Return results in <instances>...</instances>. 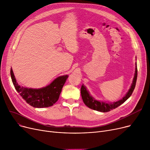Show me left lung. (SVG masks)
I'll use <instances>...</instances> for the list:
<instances>
[{
    "instance_id": "8db88e82",
    "label": "left lung",
    "mask_w": 150,
    "mask_h": 150,
    "mask_svg": "<svg viewBox=\"0 0 150 150\" xmlns=\"http://www.w3.org/2000/svg\"><path fill=\"white\" fill-rule=\"evenodd\" d=\"M137 77V63H136V69H135V74L134 76V78L132 80V83L131 84V87L127 93L125 94V96L120 100L112 102V103H106V101H102L100 100H97L94 98L87 89V88L83 84L81 88V97L83 100L84 103L87 106L88 108L96 110V111L101 112H106L112 110L118 106H119L124 102L128 100L131 96L132 95V92L135 88L136 80Z\"/></svg>"
}]
</instances>
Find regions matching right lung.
Wrapping results in <instances>:
<instances>
[{
	"label": "right lung",
	"instance_id": "add662e5",
	"mask_svg": "<svg viewBox=\"0 0 150 150\" xmlns=\"http://www.w3.org/2000/svg\"><path fill=\"white\" fill-rule=\"evenodd\" d=\"M10 75L14 88L19 95L28 104L37 108L50 107L56 103L68 78L67 75L60 76L45 87L33 89L21 86L16 81L11 68Z\"/></svg>",
	"mask_w": 150,
	"mask_h": 150
}]
</instances>
